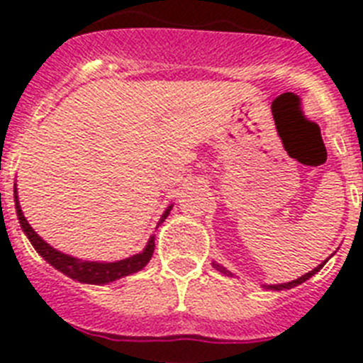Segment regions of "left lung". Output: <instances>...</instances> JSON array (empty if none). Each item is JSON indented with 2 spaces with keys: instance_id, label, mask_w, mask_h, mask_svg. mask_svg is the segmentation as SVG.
Returning a JSON list of instances; mask_svg holds the SVG:
<instances>
[{
  "instance_id": "1",
  "label": "left lung",
  "mask_w": 363,
  "mask_h": 363,
  "mask_svg": "<svg viewBox=\"0 0 363 363\" xmlns=\"http://www.w3.org/2000/svg\"><path fill=\"white\" fill-rule=\"evenodd\" d=\"M329 259V258H327ZM325 259V262H327ZM325 262H323V264H320L318 267H314L313 271H309L307 272V274H303V277H300V278H296V280H293V281H287V284H278V285H267V289H271V291H281V289H293V287H296V285H300V284H303V281H307L309 280L311 277H314V274H316V272L320 271V269L323 267V265H325ZM213 265H214V269H216V271H220V272H223V274H227V277H233V274H230L229 271H227L225 267H221L220 264H214L213 262Z\"/></svg>"
}]
</instances>
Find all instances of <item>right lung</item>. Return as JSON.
<instances>
[{
    "instance_id": "obj_1",
    "label": "right lung",
    "mask_w": 363,
    "mask_h": 363,
    "mask_svg": "<svg viewBox=\"0 0 363 363\" xmlns=\"http://www.w3.org/2000/svg\"><path fill=\"white\" fill-rule=\"evenodd\" d=\"M14 201H16V214H18L19 225L23 229V233L27 234V238L30 240V243L34 245L40 256L43 259H47L52 267H56L57 271L67 274L69 278L76 281H82V284H94V285H104V284H111L114 280H120L123 277H129V274H134V272L142 271L147 264H149V259L152 258L154 252V236H150V240L147 242L145 249H143L140 255L129 256V258L120 259V262H86V259H78L72 258L69 255H63V252L56 251L54 247H50L49 243L41 240L38 236V233L28 225L27 218L23 216L21 213V207H19L18 201V191H16L14 185ZM172 205L165 213L162 214V221H165V218L169 216L171 213ZM158 223V225H160Z\"/></svg>"
}]
</instances>
